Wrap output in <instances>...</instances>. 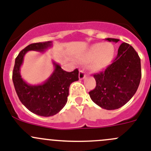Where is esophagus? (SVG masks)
<instances>
[{"label": "esophagus", "mask_w": 151, "mask_h": 151, "mask_svg": "<svg viewBox=\"0 0 151 151\" xmlns=\"http://www.w3.org/2000/svg\"><path fill=\"white\" fill-rule=\"evenodd\" d=\"M86 77V73L83 70H80V73H79V79L80 80H83Z\"/></svg>", "instance_id": "esophagus-1"}]
</instances>
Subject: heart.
Masks as SVG:
<instances>
[{
  "instance_id": "heart-1",
  "label": "heart",
  "mask_w": 151,
  "mask_h": 151,
  "mask_svg": "<svg viewBox=\"0 0 151 151\" xmlns=\"http://www.w3.org/2000/svg\"><path fill=\"white\" fill-rule=\"evenodd\" d=\"M114 56L113 46L109 43H97L91 45L83 56L84 62H91L90 68L99 71L109 65Z\"/></svg>"
}]
</instances>
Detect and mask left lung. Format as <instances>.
Returning <instances> with one entry per match:
<instances>
[{
    "label": "left lung",
    "mask_w": 151,
    "mask_h": 151,
    "mask_svg": "<svg viewBox=\"0 0 151 151\" xmlns=\"http://www.w3.org/2000/svg\"><path fill=\"white\" fill-rule=\"evenodd\" d=\"M106 40L117 43L119 39ZM142 77L141 60L133 47L123 42L118 54L105 71L94 74L96 87L88 94L93 102L107 110L126 104L136 92Z\"/></svg>",
    "instance_id": "left-lung-1"
}]
</instances>
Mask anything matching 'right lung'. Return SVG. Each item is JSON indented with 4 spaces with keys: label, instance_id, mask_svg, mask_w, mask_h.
I'll list each match as a JSON object with an SVG mask.
<instances>
[{
    "label": "right lung",
    "instance_id": "right-lung-1",
    "mask_svg": "<svg viewBox=\"0 0 151 151\" xmlns=\"http://www.w3.org/2000/svg\"><path fill=\"white\" fill-rule=\"evenodd\" d=\"M51 46L50 41L27 46L18 53L12 71V81L21 102L30 112L44 117L56 115L64 107L68 101L69 86L79 80V71L77 68L71 72H67L53 61L54 71L43 83L29 85L22 79L20 68L27 52L29 50L44 52Z\"/></svg>",
    "mask_w": 151,
    "mask_h": 151
}]
</instances>
